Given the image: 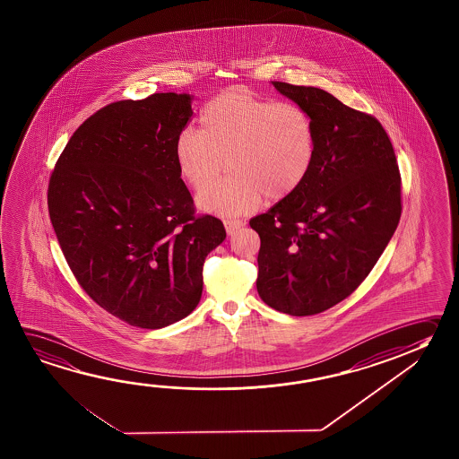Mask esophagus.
Here are the masks:
<instances>
[{
	"instance_id": "esophagus-1",
	"label": "esophagus",
	"mask_w": 459,
	"mask_h": 459,
	"mask_svg": "<svg viewBox=\"0 0 459 459\" xmlns=\"http://www.w3.org/2000/svg\"><path fill=\"white\" fill-rule=\"evenodd\" d=\"M224 226H226L227 233L232 235L235 230H238V229L245 226V221H240V219H229V221L224 222Z\"/></svg>"
}]
</instances>
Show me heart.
I'll list each match as a JSON object with an SVG mask.
<instances>
[{"instance_id": "1", "label": "heart", "mask_w": 459, "mask_h": 459, "mask_svg": "<svg viewBox=\"0 0 459 459\" xmlns=\"http://www.w3.org/2000/svg\"><path fill=\"white\" fill-rule=\"evenodd\" d=\"M316 153V125L306 108L235 86L204 107L200 131L176 135L173 157L190 187L202 188L228 160L230 177L198 194V206L221 216L255 211L264 195L283 200L307 179Z\"/></svg>"}]
</instances>
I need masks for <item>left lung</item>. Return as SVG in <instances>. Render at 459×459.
Segmentation results:
<instances>
[{
	"label": "left lung",
	"mask_w": 459,
	"mask_h": 459,
	"mask_svg": "<svg viewBox=\"0 0 459 459\" xmlns=\"http://www.w3.org/2000/svg\"><path fill=\"white\" fill-rule=\"evenodd\" d=\"M307 110L316 153L294 194L249 221L259 233L257 293L288 316H316L360 286L395 232L402 179L373 115L312 86L272 82Z\"/></svg>",
	"instance_id": "left-lung-1"
}]
</instances>
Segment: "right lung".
<instances>
[{"label":"right lung","instance_id":"add662e5","mask_svg":"<svg viewBox=\"0 0 459 459\" xmlns=\"http://www.w3.org/2000/svg\"><path fill=\"white\" fill-rule=\"evenodd\" d=\"M190 100L155 92L102 107L70 137L49 178V218L76 281L137 328H165L196 307L204 259L226 238L218 218L196 214L174 163Z\"/></svg>","mask_w":459,"mask_h":459}]
</instances>
